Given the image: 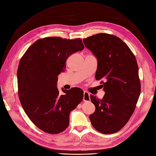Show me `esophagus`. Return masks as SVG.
Here are the masks:
<instances>
[{
	"label": "esophagus",
	"instance_id": "34e87169",
	"mask_svg": "<svg viewBox=\"0 0 156 156\" xmlns=\"http://www.w3.org/2000/svg\"><path fill=\"white\" fill-rule=\"evenodd\" d=\"M90 100V94L87 91H83V101H89Z\"/></svg>",
	"mask_w": 156,
	"mask_h": 156
}]
</instances>
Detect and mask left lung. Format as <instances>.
I'll list each match as a JSON object with an SVG mask.
<instances>
[{"mask_svg": "<svg viewBox=\"0 0 156 156\" xmlns=\"http://www.w3.org/2000/svg\"><path fill=\"white\" fill-rule=\"evenodd\" d=\"M98 60L97 80H103L102 99L90 95L95 112L90 115L91 125L103 134H113L129 121L140 94L136 59L119 37L98 34L83 39Z\"/></svg>", "mask_w": 156, "mask_h": 156, "instance_id": "obj_1", "label": "left lung"}]
</instances>
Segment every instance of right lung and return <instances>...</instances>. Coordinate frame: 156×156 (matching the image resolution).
Listing matches in <instances>:
<instances>
[{
	"label": "right lung",
	"instance_id": "obj_1",
	"mask_svg": "<svg viewBox=\"0 0 156 156\" xmlns=\"http://www.w3.org/2000/svg\"><path fill=\"white\" fill-rule=\"evenodd\" d=\"M83 49L79 38L45 37L34 43L20 59L17 71L20 101L31 122L45 133L65 130L70 112L83 99L79 87L62 88L65 94H60L57 85L66 59Z\"/></svg>",
	"mask_w": 156,
	"mask_h": 156
}]
</instances>
